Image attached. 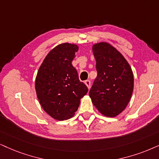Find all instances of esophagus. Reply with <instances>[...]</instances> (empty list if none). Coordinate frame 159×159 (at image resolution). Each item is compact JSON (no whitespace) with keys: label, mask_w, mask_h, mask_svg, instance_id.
Wrapping results in <instances>:
<instances>
[{"label":"esophagus","mask_w":159,"mask_h":159,"mask_svg":"<svg viewBox=\"0 0 159 159\" xmlns=\"http://www.w3.org/2000/svg\"><path fill=\"white\" fill-rule=\"evenodd\" d=\"M85 84L88 87V89H89L90 86H91V81H90V80H86V81H85Z\"/></svg>","instance_id":"esophagus-1"}]
</instances>
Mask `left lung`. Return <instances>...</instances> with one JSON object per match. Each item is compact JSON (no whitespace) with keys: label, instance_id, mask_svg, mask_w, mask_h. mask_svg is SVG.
Wrapping results in <instances>:
<instances>
[{"label":"left lung","instance_id":"8db88e82","mask_svg":"<svg viewBox=\"0 0 159 159\" xmlns=\"http://www.w3.org/2000/svg\"><path fill=\"white\" fill-rule=\"evenodd\" d=\"M92 51L98 75L89 97L100 113L114 117L129 103L134 90L133 72L123 56L109 44H95Z\"/></svg>","mask_w":159,"mask_h":159}]
</instances>
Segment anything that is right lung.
Instances as JSON below:
<instances>
[{
	"label": "right lung",
	"instance_id": "1",
	"mask_svg": "<svg viewBox=\"0 0 159 159\" xmlns=\"http://www.w3.org/2000/svg\"><path fill=\"white\" fill-rule=\"evenodd\" d=\"M78 50L74 44H60L49 52L38 70L35 81L38 100L46 113L55 120L73 117L80 100L88 92L72 65Z\"/></svg>",
	"mask_w": 159,
	"mask_h": 159
}]
</instances>
